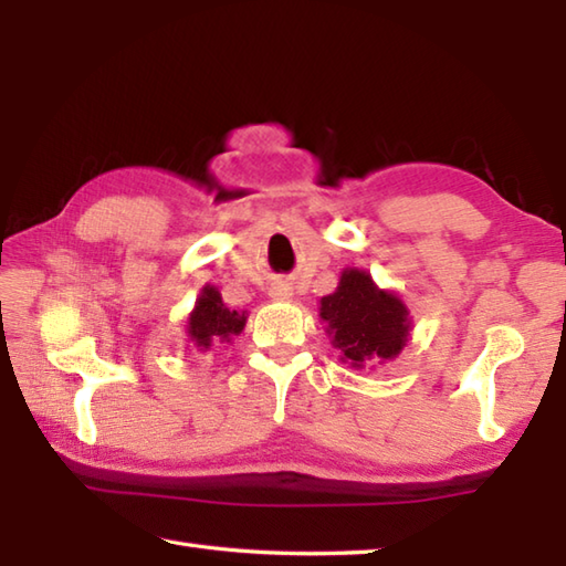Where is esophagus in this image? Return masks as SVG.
<instances>
[{
  "label": "esophagus",
  "mask_w": 566,
  "mask_h": 566,
  "mask_svg": "<svg viewBox=\"0 0 566 566\" xmlns=\"http://www.w3.org/2000/svg\"><path fill=\"white\" fill-rule=\"evenodd\" d=\"M272 296H274V298H286V296H290V292H286V290H280V286H276V290L272 292Z\"/></svg>",
  "instance_id": "1"
}]
</instances>
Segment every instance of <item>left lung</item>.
<instances>
[{"mask_svg":"<svg viewBox=\"0 0 566 566\" xmlns=\"http://www.w3.org/2000/svg\"><path fill=\"white\" fill-rule=\"evenodd\" d=\"M321 318L328 323L333 345L353 367L396 357L408 338V311L401 298L379 292L371 276L359 270H345L338 290L321 298Z\"/></svg>","mask_w":566,"mask_h":566,"instance_id":"left-lung-1","label":"left lung"}]
</instances>
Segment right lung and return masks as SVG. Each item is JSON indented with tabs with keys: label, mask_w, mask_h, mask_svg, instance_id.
Here are the masks:
<instances>
[{
	"label": "right lung",
	"mask_w": 566,
	"mask_h": 566,
	"mask_svg": "<svg viewBox=\"0 0 566 566\" xmlns=\"http://www.w3.org/2000/svg\"><path fill=\"white\" fill-rule=\"evenodd\" d=\"M245 314L226 308L221 294L213 286H203L199 302L189 316V338L201 350H209L213 343L228 340L245 326Z\"/></svg>",
	"instance_id": "1"
}]
</instances>
